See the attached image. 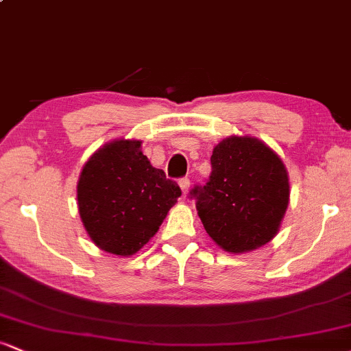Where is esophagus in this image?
<instances>
[{
    "mask_svg": "<svg viewBox=\"0 0 351 351\" xmlns=\"http://www.w3.org/2000/svg\"><path fill=\"white\" fill-rule=\"evenodd\" d=\"M180 188H181V191H183V195L186 196L188 191H189V180L188 178L180 180Z\"/></svg>",
    "mask_w": 351,
    "mask_h": 351,
    "instance_id": "esophagus-1",
    "label": "esophagus"
}]
</instances>
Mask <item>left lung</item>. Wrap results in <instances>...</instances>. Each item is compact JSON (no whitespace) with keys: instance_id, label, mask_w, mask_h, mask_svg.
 I'll list each match as a JSON object with an SVG mask.
<instances>
[{"instance_id":"left-lung-1","label":"left lung","mask_w":351,"mask_h":351,"mask_svg":"<svg viewBox=\"0 0 351 351\" xmlns=\"http://www.w3.org/2000/svg\"><path fill=\"white\" fill-rule=\"evenodd\" d=\"M211 167L208 183L191 191L208 236L231 254L272 241L291 199L280 156L256 136L231 135L213 148Z\"/></svg>"}]
</instances>
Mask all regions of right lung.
Segmentation results:
<instances>
[{
  "label": "right lung",
  "mask_w": 351,
  "mask_h": 351,
  "mask_svg": "<svg viewBox=\"0 0 351 351\" xmlns=\"http://www.w3.org/2000/svg\"><path fill=\"white\" fill-rule=\"evenodd\" d=\"M181 196L175 181L152 167L140 140L117 138L95 150L77 181L79 216L104 252L128 257L158 232Z\"/></svg>",
  "instance_id": "obj_1"
}]
</instances>
